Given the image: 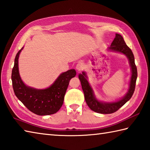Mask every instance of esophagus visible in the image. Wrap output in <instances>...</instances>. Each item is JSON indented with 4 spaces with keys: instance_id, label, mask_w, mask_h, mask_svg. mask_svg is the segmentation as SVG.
<instances>
[{
    "instance_id": "esophagus-1",
    "label": "esophagus",
    "mask_w": 150,
    "mask_h": 150,
    "mask_svg": "<svg viewBox=\"0 0 150 150\" xmlns=\"http://www.w3.org/2000/svg\"><path fill=\"white\" fill-rule=\"evenodd\" d=\"M84 64L83 62H79L77 63V65H76V69H77V70H78L79 71H82L84 69Z\"/></svg>"
}]
</instances>
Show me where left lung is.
<instances>
[{
  "label": "left lung",
  "instance_id": "obj_1",
  "mask_svg": "<svg viewBox=\"0 0 150 150\" xmlns=\"http://www.w3.org/2000/svg\"><path fill=\"white\" fill-rule=\"evenodd\" d=\"M109 49L114 51L120 52L127 56L131 67L132 75L131 78L129 89L124 98L121 100L113 103H102L96 99L93 95L92 88L88 84L86 79V75L84 72L79 75L80 79L82 88H83L84 99L88 106L91 110L101 114H112L116 112L120 108L126 103L131 98L135 89L136 81L137 78V69L134 63V58L133 52L131 49L126 45L124 38L119 34H116V37L111 43Z\"/></svg>",
  "mask_w": 150,
  "mask_h": 150
}]
</instances>
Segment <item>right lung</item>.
Wrapping results in <instances>:
<instances>
[{
  "instance_id": "add662e5",
  "label": "right lung",
  "mask_w": 150,
  "mask_h": 150,
  "mask_svg": "<svg viewBox=\"0 0 150 150\" xmlns=\"http://www.w3.org/2000/svg\"><path fill=\"white\" fill-rule=\"evenodd\" d=\"M23 48L16 56L11 72V81L15 94L32 112L40 116L53 114L62 106L69 81L75 77L76 71L72 69L62 73L54 84L48 88L36 90L28 87L23 83L19 73L18 58Z\"/></svg>"
}]
</instances>
